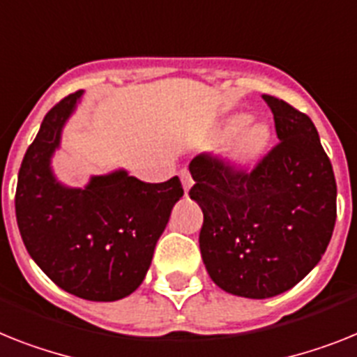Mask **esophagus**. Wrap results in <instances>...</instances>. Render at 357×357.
I'll return each mask as SVG.
<instances>
[{
	"label": "esophagus",
	"mask_w": 357,
	"mask_h": 357,
	"mask_svg": "<svg viewBox=\"0 0 357 357\" xmlns=\"http://www.w3.org/2000/svg\"><path fill=\"white\" fill-rule=\"evenodd\" d=\"M179 178H181V185H183V188H185V194H188L190 187L194 185L192 176H190V172H188L187 169H183L181 172H179Z\"/></svg>",
	"instance_id": "1"
}]
</instances>
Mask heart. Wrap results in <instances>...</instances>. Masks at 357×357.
I'll list each match as a JSON object with an SVG mask.
<instances>
[{
    "label": "heart",
    "mask_w": 357,
    "mask_h": 357,
    "mask_svg": "<svg viewBox=\"0 0 357 357\" xmlns=\"http://www.w3.org/2000/svg\"><path fill=\"white\" fill-rule=\"evenodd\" d=\"M234 135L236 137L232 139L227 151L230 163L238 169H248L261 160V155L271 145L272 132L265 121H259V119L252 121L250 114L236 112L221 121L215 139L227 142Z\"/></svg>",
    "instance_id": "b5f03b06"
}]
</instances>
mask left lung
Masks as SVG:
<instances>
[{
	"label": "left lung",
	"instance_id": "8db88e82",
	"mask_svg": "<svg viewBox=\"0 0 357 357\" xmlns=\"http://www.w3.org/2000/svg\"><path fill=\"white\" fill-rule=\"evenodd\" d=\"M280 143L250 174L196 155L190 199L203 211L199 250L225 292L274 298L303 280L325 254L336 223V179L312 119L263 96Z\"/></svg>",
	"mask_w": 357,
	"mask_h": 357
}]
</instances>
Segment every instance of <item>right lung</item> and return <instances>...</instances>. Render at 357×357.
I'll return each mask as SVG.
<instances>
[{
	"label": "right lung",
	"mask_w": 357,
	"mask_h": 357,
	"mask_svg": "<svg viewBox=\"0 0 357 357\" xmlns=\"http://www.w3.org/2000/svg\"><path fill=\"white\" fill-rule=\"evenodd\" d=\"M82 98L77 91L52 107L26 149L16 220L31 257L59 289L89 301H118L145 280L183 187L178 176L145 183L125 169L91 176L83 188L58 181L52 158Z\"/></svg>",
	"instance_id": "add662e5"
}]
</instances>
